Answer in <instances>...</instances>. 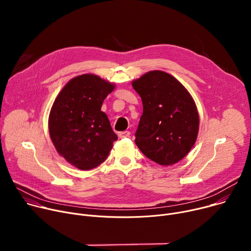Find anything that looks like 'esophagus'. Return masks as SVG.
<instances>
[{
    "label": "esophagus",
    "mask_w": 251,
    "mask_h": 251,
    "mask_svg": "<svg viewBox=\"0 0 251 251\" xmlns=\"http://www.w3.org/2000/svg\"><path fill=\"white\" fill-rule=\"evenodd\" d=\"M128 137H130V132L129 131H123V132L119 133V138H121V139L128 138Z\"/></svg>",
    "instance_id": "1"
}]
</instances>
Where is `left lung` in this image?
Segmentation results:
<instances>
[{
  "mask_svg": "<svg viewBox=\"0 0 251 251\" xmlns=\"http://www.w3.org/2000/svg\"><path fill=\"white\" fill-rule=\"evenodd\" d=\"M143 102L135 143L161 166L184 159L198 138L200 116L186 87L173 75L152 70L132 82Z\"/></svg>",
  "mask_w": 251,
  "mask_h": 251,
  "instance_id": "8db88e82",
  "label": "left lung"
}]
</instances>
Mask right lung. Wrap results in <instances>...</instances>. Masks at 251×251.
I'll list each match as a JSON object with an SVG mask.
<instances>
[{"instance_id":"right-lung-1","label":"right lung","mask_w":251,"mask_h":251,"mask_svg":"<svg viewBox=\"0 0 251 251\" xmlns=\"http://www.w3.org/2000/svg\"><path fill=\"white\" fill-rule=\"evenodd\" d=\"M115 84L86 74L70 79L56 96L49 117L50 139L66 162L88 171L108 157L116 141L109 119L101 111Z\"/></svg>"}]
</instances>
